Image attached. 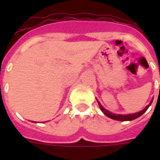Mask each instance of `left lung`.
<instances>
[{"label":"left lung","mask_w":160,"mask_h":160,"mask_svg":"<svg viewBox=\"0 0 160 160\" xmlns=\"http://www.w3.org/2000/svg\"><path fill=\"white\" fill-rule=\"evenodd\" d=\"M152 101H153V100H151V102L149 103V105H147V106L143 109V110L138 112V113H134V114H114V113H111V112H109V110L105 109V108L101 105V104H100V103L97 100V102L98 104H99V106H100L101 111H102L103 113L106 115V116H108L109 118H110V119H115V120H119V121H128V120H133V119H137V118H139V116H141L142 114H144V112L146 111L147 109H148L149 105H151Z\"/></svg>","instance_id":"1"}]
</instances>
